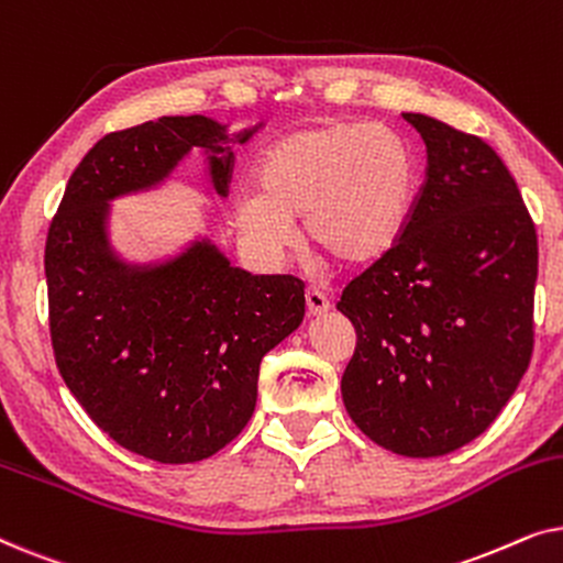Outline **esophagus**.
<instances>
[{"instance_id":"esophagus-1","label":"esophagus","mask_w":563,"mask_h":563,"mask_svg":"<svg viewBox=\"0 0 563 563\" xmlns=\"http://www.w3.org/2000/svg\"><path fill=\"white\" fill-rule=\"evenodd\" d=\"M305 305H307V312H310V314H325L330 310L328 297L314 287L305 289Z\"/></svg>"}]
</instances>
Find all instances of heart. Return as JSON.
I'll list each match as a JSON object with an SVG mask.
<instances>
[{"mask_svg":"<svg viewBox=\"0 0 563 563\" xmlns=\"http://www.w3.org/2000/svg\"><path fill=\"white\" fill-rule=\"evenodd\" d=\"M418 168L410 143L382 122L335 120L302 128L264 153L258 189L235 202L241 233L261 251L307 243L335 264L361 268L387 256L410 222Z\"/></svg>","mask_w":563,"mask_h":563,"instance_id":"b5f03b06","label":"heart"}]
</instances>
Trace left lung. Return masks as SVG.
Masks as SVG:
<instances>
[{
  "label": "left lung",
  "instance_id": "left-lung-1",
  "mask_svg": "<svg viewBox=\"0 0 563 563\" xmlns=\"http://www.w3.org/2000/svg\"><path fill=\"white\" fill-rule=\"evenodd\" d=\"M428 151L405 235L343 289L356 351L351 420L399 456H443L487 430L533 356L538 235L482 137L402 112Z\"/></svg>",
  "mask_w": 563,
  "mask_h": 563
}]
</instances>
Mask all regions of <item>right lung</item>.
I'll return each mask as SVG.
<instances>
[{
	"label": "right lung",
	"instance_id": "add662e5",
	"mask_svg": "<svg viewBox=\"0 0 563 563\" xmlns=\"http://www.w3.org/2000/svg\"><path fill=\"white\" fill-rule=\"evenodd\" d=\"M225 141V125L202 114L104 135L68 179L45 241L51 343L66 387L114 443L158 464L225 449L256 407L261 358L305 318L302 282L251 276L210 241L148 266L110 249L112 199L156 187L189 151L210 153L212 187L228 197Z\"/></svg>",
	"mask_w": 563,
	"mask_h": 563
}]
</instances>
